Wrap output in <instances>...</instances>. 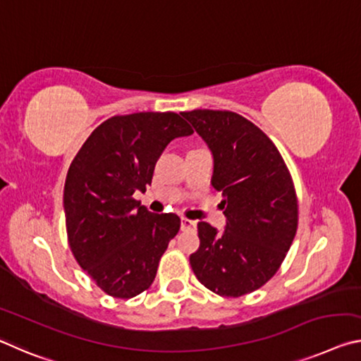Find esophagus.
Returning a JSON list of instances; mask_svg holds the SVG:
<instances>
[{"label": "esophagus", "instance_id": "1", "mask_svg": "<svg viewBox=\"0 0 361 361\" xmlns=\"http://www.w3.org/2000/svg\"><path fill=\"white\" fill-rule=\"evenodd\" d=\"M196 226H197V223L194 221V220L185 219V216H183V219H181V230H183V231H188V230H196Z\"/></svg>", "mask_w": 361, "mask_h": 361}]
</instances>
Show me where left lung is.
<instances>
[{"label":"left lung","mask_w":361,"mask_h":361,"mask_svg":"<svg viewBox=\"0 0 361 361\" xmlns=\"http://www.w3.org/2000/svg\"><path fill=\"white\" fill-rule=\"evenodd\" d=\"M214 157L212 186L221 192L226 225L197 223L201 245L190 255L212 293L239 297L262 288L281 267L297 231L294 183L271 140L230 111L181 112Z\"/></svg>","instance_id":"1"}]
</instances>
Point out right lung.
<instances>
[{
  "label": "right lung",
  "instance_id": "add662e5",
  "mask_svg": "<svg viewBox=\"0 0 361 361\" xmlns=\"http://www.w3.org/2000/svg\"><path fill=\"white\" fill-rule=\"evenodd\" d=\"M192 130L175 112H136L102 122L67 171L64 212L78 265L106 294L131 299L156 278L180 230L176 214H152L135 201L151 185L169 142Z\"/></svg>",
  "mask_w": 361,
  "mask_h": 361
}]
</instances>
